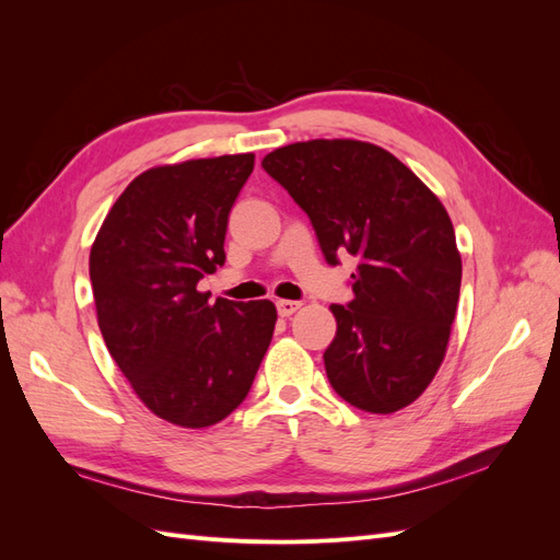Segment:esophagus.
Masks as SVG:
<instances>
[{"label":"esophagus","mask_w":560,"mask_h":560,"mask_svg":"<svg viewBox=\"0 0 560 560\" xmlns=\"http://www.w3.org/2000/svg\"><path fill=\"white\" fill-rule=\"evenodd\" d=\"M276 306H278V315L280 317H290V315H294L299 308H301V303L299 301H278L276 303Z\"/></svg>","instance_id":"obj_1"}]
</instances>
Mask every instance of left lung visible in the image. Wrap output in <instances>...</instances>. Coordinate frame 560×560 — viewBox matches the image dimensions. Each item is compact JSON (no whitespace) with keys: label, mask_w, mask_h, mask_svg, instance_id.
<instances>
[{"label":"left lung","mask_w":560,"mask_h":560,"mask_svg":"<svg viewBox=\"0 0 560 560\" xmlns=\"http://www.w3.org/2000/svg\"><path fill=\"white\" fill-rule=\"evenodd\" d=\"M311 217L325 259L352 254L354 299L334 303L331 387L369 413L416 401L444 362L463 261L446 208L389 151L360 140L287 144L261 161Z\"/></svg>","instance_id":"left-lung-1"}]
</instances>
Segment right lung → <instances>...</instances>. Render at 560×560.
<instances>
[{"instance_id":"right-lung-1","label":"right lung","mask_w":560,"mask_h":560,"mask_svg":"<svg viewBox=\"0 0 560 560\" xmlns=\"http://www.w3.org/2000/svg\"><path fill=\"white\" fill-rule=\"evenodd\" d=\"M254 154L149 167L118 196L91 247L107 350L151 413L210 428L238 409L276 329L270 301L198 292L224 266L229 212Z\"/></svg>"}]
</instances>
